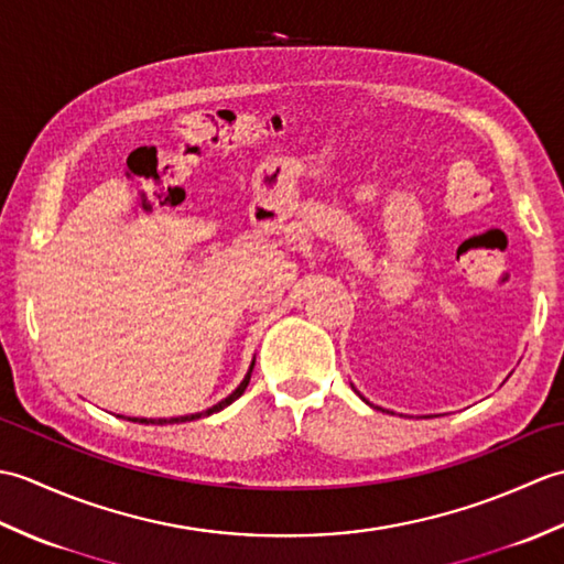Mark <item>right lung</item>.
<instances>
[{"mask_svg":"<svg viewBox=\"0 0 564 564\" xmlns=\"http://www.w3.org/2000/svg\"><path fill=\"white\" fill-rule=\"evenodd\" d=\"M251 368H254V364H251ZM251 368H249V373H247V378L239 382V388L230 394V398H225L223 402H218L215 406H210V410H206V412H198V414H188V416H176V419H170V422H166V419H158V424H174V422H194V419H200V416H208V414H213V412H220L223 406H227V404H232L239 394H242L245 390H247V386H249V378H251ZM130 419V416H128ZM130 422H140V424H154L152 419H130Z\"/></svg>","mask_w":564,"mask_h":564,"instance_id":"right-lung-1","label":"right lung"}]
</instances>
